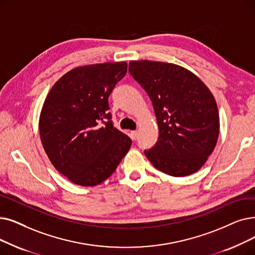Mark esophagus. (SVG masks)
<instances>
[{
    "label": "esophagus",
    "instance_id": "1",
    "mask_svg": "<svg viewBox=\"0 0 255 255\" xmlns=\"http://www.w3.org/2000/svg\"><path fill=\"white\" fill-rule=\"evenodd\" d=\"M130 137L133 139V140H136L137 139V137H138V133H137V131H131V133H130Z\"/></svg>",
    "mask_w": 255,
    "mask_h": 255
}]
</instances>
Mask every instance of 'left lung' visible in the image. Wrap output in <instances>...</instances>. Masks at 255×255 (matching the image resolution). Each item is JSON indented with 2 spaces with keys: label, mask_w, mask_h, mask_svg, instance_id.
<instances>
[{
  "label": "left lung",
  "mask_w": 255,
  "mask_h": 255,
  "mask_svg": "<svg viewBox=\"0 0 255 255\" xmlns=\"http://www.w3.org/2000/svg\"><path fill=\"white\" fill-rule=\"evenodd\" d=\"M129 73L146 91L159 136L145 155L157 170L174 177L191 175L206 162L219 136L220 119L213 94L180 65L135 60Z\"/></svg>",
  "instance_id": "obj_1"
}]
</instances>
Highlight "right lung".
<instances>
[{
	"label": "right lung",
	"instance_id": "add662e5",
	"mask_svg": "<svg viewBox=\"0 0 255 255\" xmlns=\"http://www.w3.org/2000/svg\"><path fill=\"white\" fill-rule=\"evenodd\" d=\"M126 73L127 62L78 66L52 86L42 105V147L55 169L75 184H100L131 147L108 113V97Z\"/></svg>",
	"mask_w": 255,
	"mask_h": 255
}]
</instances>
